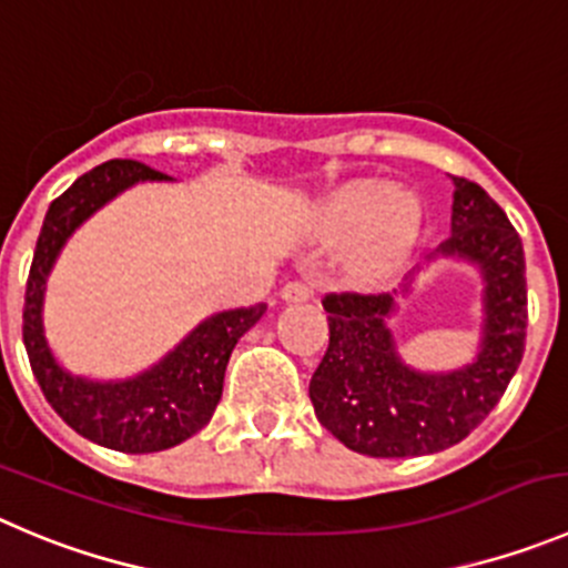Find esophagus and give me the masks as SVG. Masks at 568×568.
I'll return each mask as SVG.
<instances>
[{
    "instance_id": "1",
    "label": "esophagus",
    "mask_w": 568,
    "mask_h": 568,
    "mask_svg": "<svg viewBox=\"0 0 568 568\" xmlns=\"http://www.w3.org/2000/svg\"><path fill=\"white\" fill-rule=\"evenodd\" d=\"M280 294H283L285 302H305V300H311V288L305 283H300V280H291V283H285Z\"/></svg>"
}]
</instances>
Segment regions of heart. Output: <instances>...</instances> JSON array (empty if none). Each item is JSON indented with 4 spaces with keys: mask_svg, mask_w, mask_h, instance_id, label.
Here are the masks:
<instances>
[{
    "mask_svg": "<svg viewBox=\"0 0 568 568\" xmlns=\"http://www.w3.org/2000/svg\"><path fill=\"white\" fill-rule=\"evenodd\" d=\"M420 230V206L404 193H389L378 184H362L325 210V232L333 237H352L349 260L367 274L395 268L406 257Z\"/></svg>",
    "mask_w": 568,
    "mask_h": 568,
    "instance_id": "1",
    "label": "heart"
}]
</instances>
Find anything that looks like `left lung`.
<instances>
[{
	"instance_id": "left-lung-1",
	"label": "left lung",
	"mask_w": 568,
	"mask_h": 568,
	"mask_svg": "<svg viewBox=\"0 0 568 568\" xmlns=\"http://www.w3.org/2000/svg\"><path fill=\"white\" fill-rule=\"evenodd\" d=\"M432 257L476 263L485 280V327L476 362L417 373L400 362L386 320L392 294H327L325 358L311 378L322 426L367 457H423L468 437L501 400L527 338V277L518 232L476 182L454 176L452 237Z\"/></svg>"
}]
</instances>
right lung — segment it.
<instances>
[{
  "label": "right lung",
  "instance_id": "add662e5",
  "mask_svg": "<svg viewBox=\"0 0 568 568\" xmlns=\"http://www.w3.org/2000/svg\"><path fill=\"white\" fill-rule=\"evenodd\" d=\"M168 179L134 159H111L83 173L47 210L24 291L21 336L44 397L81 437L123 454L164 452L201 432L221 400L226 364L237 338L266 314V302L212 314L162 362L125 381L78 378L55 362L44 338L41 308L47 277L67 237L131 184Z\"/></svg>",
  "mask_w": 568,
  "mask_h": 568
}]
</instances>
